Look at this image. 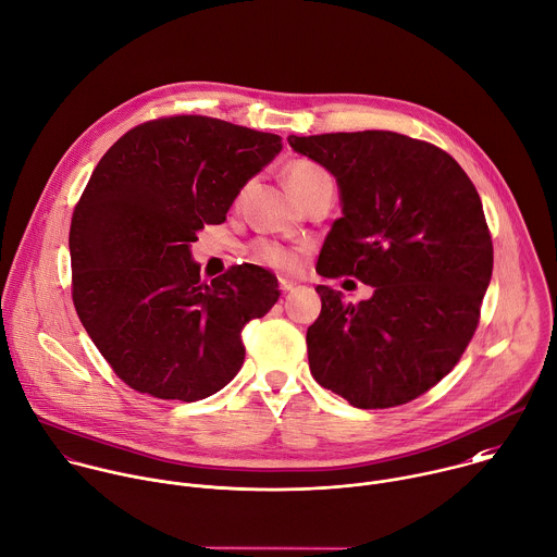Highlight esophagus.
Masks as SVG:
<instances>
[{
    "label": "esophagus",
    "instance_id": "esophagus-1",
    "mask_svg": "<svg viewBox=\"0 0 557 557\" xmlns=\"http://www.w3.org/2000/svg\"><path fill=\"white\" fill-rule=\"evenodd\" d=\"M278 287H281V292H294L296 289V281H292V278H278Z\"/></svg>",
    "mask_w": 557,
    "mask_h": 557
}]
</instances>
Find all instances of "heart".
<instances>
[{
  "label": "heart",
  "mask_w": 557,
  "mask_h": 557,
  "mask_svg": "<svg viewBox=\"0 0 557 557\" xmlns=\"http://www.w3.org/2000/svg\"><path fill=\"white\" fill-rule=\"evenodd\" d=\"M285 183L289 187V191L294 194V198L298 202H302L305 198H309L315 189L324 187V185H333L329 172L324 168H320L313 161L307 159H296L292 163L285 165ZM248 257L270 270L276 272H292L298 265V252L292 248H285L276 242L270 239H259L255 244H250L248 248Z\"/></svg>",
  "instance_id": "b5f03b06"
}]
</instances>
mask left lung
I'll return each instance as SVG.
<instances>
[{
    "mask_svg": "<svg viewBox=\"0 0 557 557\" xmlns=\"http://www.w3.org/2000/svg\"><path fill=\"white\" fill-rule=\"evenodd\" d=\"M287 141L326 168L342 194L344 218L315 270L374 289L352 305L315 287L322 311L307 329L311 374L359 409L405 405L455 368L476 331L494 261L481 198L450 154L398 133Z\"/></svg>",
    "mask_w": 557,
    "mask_h": 557,
    "instance_id": "8db88e82",
    "label": "left lung"
}]
</instances>
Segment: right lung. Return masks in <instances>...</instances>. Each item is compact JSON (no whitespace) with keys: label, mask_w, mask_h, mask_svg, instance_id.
Listing matches in <instances>:
<instances>
[{"label":"right lung","mask_w":557,"mask_h":557,"mask_svg":"<svg viewBox=\"0 0 557 557\" xmlns=\"http://www.w3.org/2000/svg\"><path fill=\"white\" fill-rule=\"evenodd\" d=\"M281 148L272 133L172 115L135 126L100 159L72 215V298L133 389L194 403L239 372L242 331L278 300L276 276L242 263L202 283L189 246Z\"/></svg>","instance_id":"1"}]
</instances>
